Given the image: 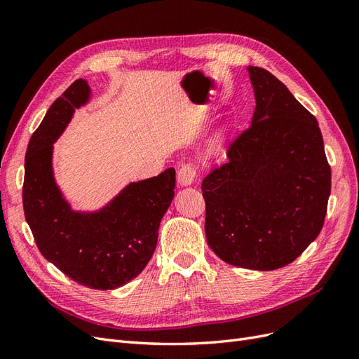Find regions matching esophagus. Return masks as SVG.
Masks as SVG:
<instances>
[{
  "mask_svg": "<svg viewBox=\"0 0 359 359\" xmlns=\"http://www.w3.org/2000/svg\"><path fill=\"white\" fill-rule=\"evenodd\" d=\"M194 178H196V169L191 165V163H186L182 165L178 170V184L181 187H186L193 184Z\"/></svg>",
  "mask_w": 359,
  "mask_h": 359,
  "instance_id": "1",
  "label": "esophagus"
}]
</instances>
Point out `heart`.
<instances>
[{"mask_svg":"<svg viewBox=\"0 0 359 359\" xmlns=\"http://www.w3.org/2000/svg\"><path fill=\"white\" fill-rule=\"evenodd\" d=\"M219 142H220V136H215L214 140H212V144H211V149H212V151H214L217 147H219Z\"/></svg>","mask_w":359,"mask_h":359,"instance_id":"1","label":"heart"}]
</instances>
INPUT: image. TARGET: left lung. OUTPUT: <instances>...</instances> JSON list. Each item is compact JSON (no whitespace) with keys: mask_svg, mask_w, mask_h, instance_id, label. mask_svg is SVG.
<instances>
[{"mask_svg":"<svg viewBox=\"0 0 359 359\" xmlns=\"http://www.w3.org/2000/svg\"><path fill=\"white\" fill-rule=\"evenodd\" d=\"M247 70L255 114L229 145V161L202 182L205 233L224 262L273 271L293 262L322 231L331 168L316 118L274 74Z\"/></svg>","mask_w":359,"mask_h":359,"instance_id":"8db88e82","label":"left lung"}]
</instances>
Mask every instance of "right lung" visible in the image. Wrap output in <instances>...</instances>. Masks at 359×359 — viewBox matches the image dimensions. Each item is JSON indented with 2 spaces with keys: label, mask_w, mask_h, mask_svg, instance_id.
Wrapping results in <instances>:
<instances>
[{
  "label": "right lung",
  "mask_w": 359,
  "mask_h": 359,
  "mask_svg": "<svg viewBox=\"0 0 359 359\" xmlns=\"http://www.w3.org/2000/svg\"><path fill=\"white\" fill-rule=\"evenodd\" d=\"M83 79L53 102L25 156L24 212L40 253L82 286L112 290L137 277L153 256L158 226L173 199L175 169L130 182L99 211H73L52 170L53 142L74 109L90 100Z\"/></svg>",
  "instance_id": "obj_1"
}]
</instances>
